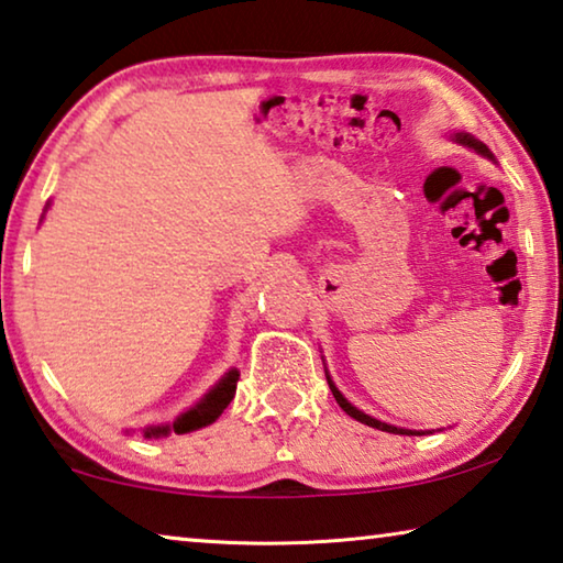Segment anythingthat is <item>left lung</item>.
I'll return each instance as SVG.
<instances>
[{
  "label": "left lung",
  "instance_id": "1",
  "mask_svg": "<svg viewBox=\"0 0 563 563\" xmlns=\"http://www.w3.org/2000/svg\"><path fill=\"white\" fill-rule=\"evenodd\" d=\"M451 140H453V142H459V145H463V147L474 150V153H478L481 157H488V159H494V163H496L494 153H490V150L484 145V142H481V140H476L474 135H471V132H453ZM325 378H328V386H330V390H333V398L338 400V406H341L347 416L355 418V421H361V423L371 426V428H378V431H386V433H398V435H423V431H410V428H398V426L383 423V421H378V418H373V416H368V413H363L361 408H355V406L351 404V400H347V398L341 394V390L335 388V383H333V378H330V373H328V371H325Z\"/></svg>",
  "mask_w": 563,
  "mask_h": 563
}]
</instances>
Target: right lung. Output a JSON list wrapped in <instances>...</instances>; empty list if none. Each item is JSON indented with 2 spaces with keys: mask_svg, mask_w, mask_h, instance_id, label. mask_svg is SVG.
<instances>
[{
  "mask_svg": "<svg viewBox=\"0 0 563 563\" xmlns=\"http://www.w3.org/2000/svg\"><path fill=\"white\" fill-rule=\"evenodd\" d=\"M49 208V202H47ZM47 208H44V212H47ZM238 378L240 373L238 368H230L225 376H222L216 386H212L208 394H205L198 404L190 406L187 410H183L180 416L175 418L173 423H157V426H147L142 428V435L145 439H163V435H169V433H190V431H198V428H205L210 423H216L218 418L222 416V410H225L230 406V400L235 398V388H238ZM130 433V431H128Z\"/></svg>",
  "mask_w": 563,
  "mask_h": 563,
  "instance_id": "1",
  "label": "right lung"
}]
</instances>
